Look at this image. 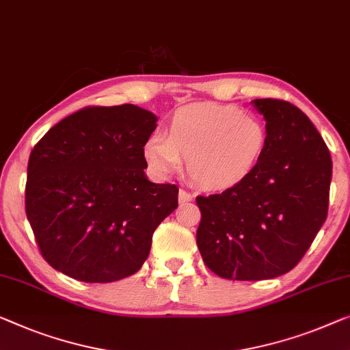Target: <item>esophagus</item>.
<instances>
[{
  "mask_svg": "<svg viewBox=\"0 0 350 350\" xmlns=\"http://www.w3.org/2000/svg\"><path fill=\"white\" fill-rule=\"evenodd\" d=\"M193 198H195V195H191L190 191L179 190V202H180V204H184V202H189V201H193Z\"/></svg>",
  "mask_w": 350,
  "mask_h": 350,
  "instance_id": "1",
  "label": "esophagus"
}]
</instances>
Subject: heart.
<instances>
[{
  "mask_svg": "<svg viewBox=\"0 0 350 350\" xmlns=\"http://www.w3.org/2000/svg\"><path fill=\"white\" fill-rule=\"evenodd\" d=\"M267 143V127L254 113L202 103L177 109L166 124L165 138L148 139L143 152L160 176L176 173L180 160H187V171L198 187L225 191L254 174Z\"/></svg>",
  "mask_w": 350,
  "mask_h": 350,
  "instance_id": "1",
  "label": "heart"
}]
</instances>
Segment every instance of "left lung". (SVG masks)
Segmentation results:
<instances>
[{
	"label": "left lung",
	"instance_id": "obj_1",
	"mask_svg": "<svg viewBox=\"0 0 350 350\" xmlns=\"http://www.w3.org/2000/svg\"><path fill=\"white\" fill-rule=\"evenodd\" d=\"M267 149L254 174L236 189L198 196L196 243L206 265L226 280L288 273L324 225L332 157L308 116L278 98H256Z\"/></svg>",
	"mask_w": 350,
	"mask_h": 350
}]
</instances>
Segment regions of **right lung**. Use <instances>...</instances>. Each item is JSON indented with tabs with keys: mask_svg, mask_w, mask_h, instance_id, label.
Listing matches in <instances>:
<instances>
[{
	"mask_svg": "<svg viewBox=\"0 0 350 350\" xmlns=\"http://www.w3.org/2000/svg\"><path fill=\"white\" fill-rule=\"evenodd\" d=\"M157 116L137 105L88 107L53 125L31 150L26 217L51 267L85 283L133 275L179 189L154 184L144 144Z\"/></svg>",
	"mask_w": 350,
	"mask_h": 350,
	"instance_id": "add662e5",
	"label": "right lung"
}]
</instances>
